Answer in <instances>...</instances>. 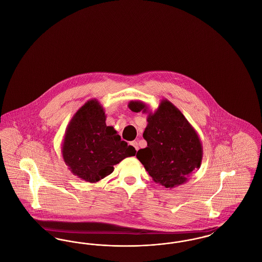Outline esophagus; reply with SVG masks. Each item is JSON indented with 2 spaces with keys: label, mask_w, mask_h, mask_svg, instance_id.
Wrapping results in <instances>:
<instances>
[{
  "label": "esophagus",
  "mask_w": 262,
  "mask_h": 262,
  "mask_svg": "<svg viewBox=\"0 0 262 262\" xmlns=\"http://www.w3.org/2000/svg\"><path fill=\"white\" fill-rule=\"evenodd\" d=\"M130 145H133L134 147H135V149L138 150V143H137V140H134V141H132L130 142Z\"/></svg>",
  "instance_id": "obj_1"
}]
</instances>
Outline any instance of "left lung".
<instances>
[{"label": "left lung", "instance_id": "obj_1", "mask_svg": "<svg viewBox=\"0 0 262 262\" xmlns=\"http://www.w3.org/2000/svg\"><path fill=\"white\" fill-rule=\"evenodd\" d=\"M133 112L147 115L143 137L147 147L137 151V158L153 181L166 188L187 183L193 170L200 169L203 150L200 137L174 104L163 99L154 113L141 101H130Z\"/></svg>", "mask_w": 262, "mask_h": 262}]
</instances>
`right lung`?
<instances>
[{"label":"right lung","mask_w":262,"mask_h":262,"mask_svg":"<svg viewBox=\"0 0 262 262\" xmlns=\"http://www.w3.org/2000/svg\"><path fill=\"white\" fill-rule=\"evenodd\" d=\"M136 153L113 126L106 125L104 109L96 99L88 100L76 111L62 139V158L70 171L91 184L111 174L116 164Z\"/></svg>","instance_id":"right-lung-1"}]
</instances>
